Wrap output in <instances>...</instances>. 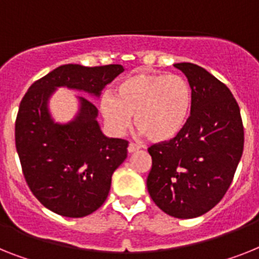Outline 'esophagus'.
I'll return each mask as SVG.
<instances>
[{
	"mask_svg": "<svg viewBox=\"0 0 259 259\" xmlns=\"http://www.w3.org/2000/svg\"><path fill=\"white\" fill-rule=\"evenodd\" d=\"M137 150H140V146L136 145V143L130 142L129 146H127V151H129V153H134V151H137Z\"/></svg>",
	"mask_w": 259,
	"mask_h": 259,
	"instance_id": "esophagus-1",
	"label": "esophagus"
}]
</instances>
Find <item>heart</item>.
I'll list each match as a JSON object with an SVG mask.
<instances>
[{
    "mask_svg": "<svg viewBox=\"0 0 259 259\" xmlns=\"http://www.w3.org/2000/svg\"><path fill=\"white\" fill-rule=\"evenodd\" d=\"M193 105L191 82L179 73L138 72L118 82L100 99V112L113 134L132 122L153 142L171 141L186 127Z\"/></svg>",
    "mask_w": 259,
    "mask_h": 259,
    "instance_id": "b5f03b06",
    "label": "heart"
}]
</instances>
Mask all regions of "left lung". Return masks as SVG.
<instances>
[{"label":"left lung","instance_id":"obj_1","mask_svg":"<svg viewBox=\"0 0 259 259\" xmlns=\"http://www.w3.org/2000/svg\"><path fill=\"white\" fill-rule=\"evenodd\" d=\"M193 89L191 117L175 138L147 149V190L154 203L177 219L207 213L229 188L244 151L240 106L224 82L192 63L174 64Z\"/></svg>","mask_w":259,"mask_h":259}]
</instances>
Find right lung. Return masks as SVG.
<instances>
[{"label":"right lung","mask_w":259,"mask_h":259,"mask_svg":"<svg viewBox=\"0 0 259 259\" xmlns=\"http://www.w3.org/2000/svg\"><path fill=\"white\" fill-rule=\"evenodd\" d=\"M121 72L119 64H64L32 82L19 104L15 147L23 177L32 195L60 216L84 217L103 205L129 142L101 133L97 108L85 97H80V112L72 122L55 123L47 109L49 97L58 87L100 96Z\"/></svg>","instance_id":"obj_1"}]
</instances>
